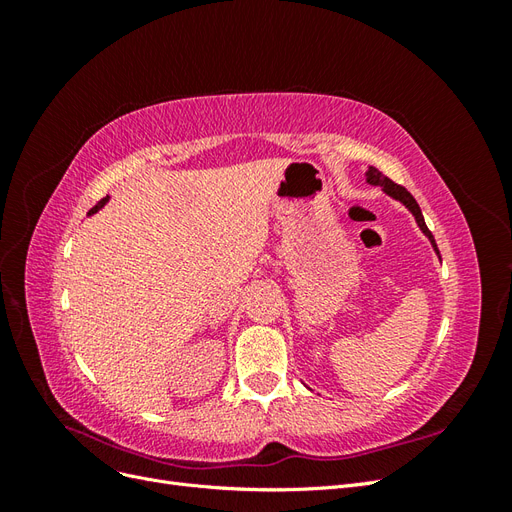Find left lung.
Listing matches in <instances>:
<instances>
[{
  "instance_id": "left-lung-1",
  "label": "left lung",
  "mask_w": 512,
  "mask_h": 512,
  "mask_svg": "<svg viewBox=\"0 0 512 512\" xmlns=\"http://www.w3.org/2000/svg\"><path fill=\"white\" fill-rule=\"evenodd\" d=\"M367 183H371V185H380V188L389 194V196H393V198H397L399 203H404L410 211H412V215L416 218V224H418V228H421L425 235L429 237V241H431V245H433V250H436V254H440L438 252V245H436V239H433V235H431V230L427 228V224H425V220H423V213H421V207H418V203L414 200V196L406 190V188H401V185H397L395 181H391L389 177H384L378 168H374V166H369V170H367Z\"/></svg>"
}]
</instances>
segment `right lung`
Instances as JSON below:
<instances>
[{
  "label": "right lung",
  "mask_w": 512,
  "mask_h": 512,
  "mask_svg": "<svg viewBox=\"0 0 512 512\" xmlns=\"http://www.w3.org/2000/svg\"><path fill=\"white\" fill-rule=\"evenodd\" d=\"M106 200H108V196H106V198H102V200H100V203H98V205H96L94 209H89V215H91V213H96L98 209H102V207L106 205Z\"/></svg>",
  "instance_id": "obj_1"
}]
</instances>
